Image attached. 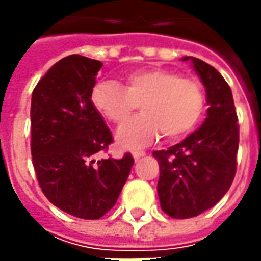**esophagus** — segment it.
<instances>
[{
	"label": "esophagus",
	"mask_w": 261,
	"mask_h": 261,
	"mask_svg": "<svg viewBox=\"0 0 261 261\" xmlns=\"http://www.w3.org/2000/svg\"><path fill=\"white\" fill-rule=\"evenodd\" d=\"M142 156H145V152H142V151H139V152H134V160H135V161L141 160Z\"/></svg>",
	"instance_id": "esophagus-1"
}]
</instances>
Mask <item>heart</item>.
<instances>
[{
	"instance_id": "obj_1",
	"label": "heart",
	"mask_w": 261,
	"mask_h": 261,
	"mask_svg": "<svg viewBox=\"0 0 261 261\" xmlns=\"http://www.w3.org/2000/svg\"><path fill=\"white\" fill-rule=\"evenodd\" d=\"M95 110L117 126L125 125L141 105L142 113L117 134L123 149H139L156 141L161 132L180 139L199 125L205 112V91L199 81L164 68L136 69L125 76V87L100 81L91 91Z\"/></svg>"
}]
</instances>
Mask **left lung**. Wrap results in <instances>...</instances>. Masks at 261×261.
<instances>
[{"mask_svg": "<svg viewBox=\"0 0 261 261\" xmlns=\"http://www.w3.org/2000/svg\"><path fill=\"white\" fill-rule=\"evenodd\" d=\"M205 86L209 106L205 122L168 149L154 151L160 164L161 209L175 219L200 215L215 206L232 185L237 171L238 117L231 88L214 66L185 56Z\"/></svg>", "mask_w": 261, "mask_h": 261, "instance_id": "8db88e82", "label": "left lung"}]
</instances>
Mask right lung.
Masks as SVG:
<instances>
[{"mask_svg":"<svg viewBox=\"0 0 261 261\" xmlns=\"http://www.w3.org/2000/svg\"><path fill=\"white\" fill-rule=\"evenodd\" d=\"M103 64L81 55L56 62L32 94V158L50 203L81 219H98L115 206L134 158L94 155L112 144V132L91 103Z\"/></svg>","mask_w":261,"mask_h":261,"instance_id":"1","label":"right lung"}]
</instances>
